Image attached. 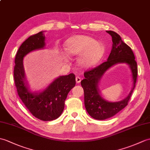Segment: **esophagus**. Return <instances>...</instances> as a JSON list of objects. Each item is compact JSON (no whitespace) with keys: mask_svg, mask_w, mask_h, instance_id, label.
<instances>
[{"mask_svg":"<svg viewBox=\"0 0 150 150\" xmlns=\"http://www.w3.org/2000/svg\"><path fill=\"white\" fill-rule=\"evenodd\" d=\"M75 79H76V82L77 83H80V82H81V78L80 77V76H76Z\"/></svg>","mask_w":150,"mask_h":150,"instance_id":"1","label":"esophagus"}]
</instances>
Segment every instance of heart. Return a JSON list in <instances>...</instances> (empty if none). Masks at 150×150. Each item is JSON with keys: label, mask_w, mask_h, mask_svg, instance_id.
I'll use <instances>...</instances> for the list:
<instances>
[{"label": "heart", "mask_w": 150, "mask_h": 150, "mask_svg": "<svg viewBox=\"0 0 150 150\" xmlns=\"http://www.w3.org/2000/svg\"><path fill=\"white\" fill-rule=\"evenodd\" d=\"M65 50L70 55H80L79 64L83 67H89L95 64L102 58L104 53V47L94 38L78 35L73 36L66 41Z\"/></svg>", "instance_id": "obj_1"}]
</instances>
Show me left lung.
Instances as JSON below:
<instances>
[{"instance_id": "left-lung-1", "label": "left lung", "mask_w": 150, "mask_h": 150, "mask_svg": "<svg viewBox=\"0 0 150 150\" xmlns=\"http://www.w3.org/2000/svg\"><path fill=\"white\" fill-rule=\"evenodd\" d=\"M112 36V47L107 61L84 72L81 86L84 92V105L87 112L93 118L103 120L114 116L128 105L135 86L137 77V66L131 48L124 43L119 34L112 30H107ZM126 63L130 67L133 87L129 95L123 100L116 103L108 102L100 96L98 88L99 81L105 71L112 65Z\"/></svg>"}]
</instances>
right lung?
Wrapping results in <instances>:
<instances>
[{"label":"right lung","mask_w":150,"mask_h":150,"mask_svg":"<svg viewBox=\"0 0 150 150\" xmlns=\"http://www.w3.org/2000/svg\"><path fill=\"white\" fill-rule=\"evenodd\" d=\"M45 40L43 32L41 31L21 45L15 57L14 80L18 95L30 112L40 120L52 121L61 115L68 94L75 86L76 81L74 74L59 76L43 91H30L25 81L23 59L29 52L43 48Z\"/></svg>","instance_id":"obj_1"}]
</instances>
